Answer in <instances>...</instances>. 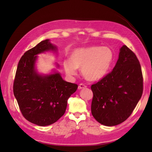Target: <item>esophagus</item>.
Instances as JSON below:
<instances>
[{"instance_id": "1", "label": "esophagus", "mask_w": 152, "mask_h": 152, "mask_svg": "<svg viewBox=\"0 0 152 152\" xmlns=\"http://www.w3.org/2000/svg\"><path fill=\"white\" fill-rule=\"evenodd\" d=\"M86 88V86L84 85V84H80L79 86H78V89L79 90Z\"/></svg>"}]
</instances>
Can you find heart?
Instances as JSON below:
<instances>
[{"instance_id": "b5f03b06", "label": "heart", "mask_w": 152, "mask_h": 152, "mask_svg": "<svg viewBox=\"0 0 152 152\" xmlns=\"http://www.w3.org/2000/svg\"><path fill=\"white\" fill-rule=\"evenodd\" d=\"M113 60V53L110 48L90 46L74 50L70 60L64 61L63 66L68 76L76 75L77 68H80L84 78L89 81H96L106 76Z\"/></svg>"}]
</instances>
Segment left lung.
<instances>
[{
	"mask_svg": "<svg viewBox=\"0 0 152 152\" xmlns=\"http://www.w3.org/2000/svg\"><path fill=\"white\" fill-rule=\"evenodd\" d=\"M91 89V113L98 122L110 127L125 121L143 93L142 72L135 53L123 45L113 70Z\"/></svg>",
	"mask_w": 152,
	"mask_h": 152,
	"instance_id": "obj_1",
	"label": "left lung"
}]
</instances>
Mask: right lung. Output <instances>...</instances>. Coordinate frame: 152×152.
I'll return each instance as SVG.
<instances>
[{"label": "right lung", "mask_w": 152, "mask_h": 152, "mask_svg": "<svg viewBox=\"0 0 152 152\" xmlns=\"http://www.w3.org/2000/svg\"><path fill=\"white\" fill-rule=\"evenodd\" d=\"M58 48L50 39L42 41L27 51L18 64L13 92L23 117L39 126L53 124L65 113L68 100L78 85L64 80L56 68L49 74L39 73L37 69L38 55ZM56 68L60 65L55 63Z\"/></svg>", "instance_id": "obj_1"}]
</instances>
